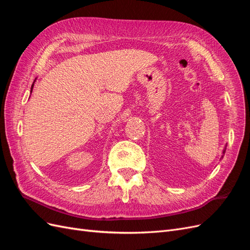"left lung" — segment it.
<instances>
[{"mask_svg":"<svg viewBox=\"0 0 250 250\" xmlns=\"http://www.w3.org/2000/svg\"><path fill=\"white\" fill-rule=\"evenodd\" d=\"M225 150H226V146L224 147V149H223V155L221 156V158H223V156H224V153H225ZM221 158H220V160H221Z\"/></svg>","mask_w":250,"mask_h":250,"instance_id":"obj_1","label":"left lung"}]
</instances>
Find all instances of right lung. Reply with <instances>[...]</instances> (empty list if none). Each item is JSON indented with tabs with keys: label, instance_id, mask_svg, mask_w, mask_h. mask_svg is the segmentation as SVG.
Listing matches in <instances>:
<instances>
[{
	"label": "right lung",
	"instance_id": "1",
	"mask_svg": "<svg viewBox=\"0 0 250 250\" xmlns=\"http://www.w3.org/2000/svg\"><path fill=\"white\" fill-rule=\"evenodd\" d=\"M35 80H36V78H35ZM35 80H34V82H35ZM34 82H33V84L31 86V90H30V92H31V93H32V89H33V86H34Z\"/></svg>",
	"mask_w": 250,
	"mask_h": 250
}]
</instances>
